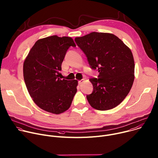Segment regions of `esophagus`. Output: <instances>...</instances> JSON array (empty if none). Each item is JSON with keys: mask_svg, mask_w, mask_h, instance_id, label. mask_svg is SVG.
<instances>
[{"mask_svg": "<svg viewBox=\"0 0 158 158\" xmlns=\"http://www.w3.org/2000/svg\"><path fill=\"white\" fill-rule=\"evenodd\" d=\"M83 81H84V80H83V79H82V80H79V81H78V84H79V85H81Z\"/></svg>", "mask_w": 158, "mask_h": 158, "instance_id": "34e87169", "label": "esophagus"}]
</instances>
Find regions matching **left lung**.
<instances>
[{
	"label": "left lung",
	"mask_w": 158,
	"mask_h": 158,
	"mask_svg": "<svg viewBox=\"0 0 158 158\" xmlns=\"http://www.w3.org/2000/svg\"><path fill=\"white\" fill-rule=\"evenodd\" d=\"M75 41L87 58L91 69L100 73L90 78L93 90L86 95L98 110H111L129 93L135 78V61L131 50L112 34L91 32Z\"/></svg>",
	"instance_id": "1"
}]
</instances>
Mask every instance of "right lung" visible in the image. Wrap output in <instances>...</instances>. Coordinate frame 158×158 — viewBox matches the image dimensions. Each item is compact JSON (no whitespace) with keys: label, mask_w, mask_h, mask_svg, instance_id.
<instances>
[{"label":"right lung","mask_w":158,"mask_h":158,"mask_svg":"<svg viewBox=\"0 0 158 158\" xmlns=\"http://www.w3.org/2000/svg\"><path fill=\"white\" fill-rule=\"evenodd\" d=\"M76 47L69 37H48L37 40L23 63L27 90L41 109L60 114L67 110L77 93L78 81L58 78L67 50Z\"/></svg>","instance_id":"add662e5"}]
</instances>
